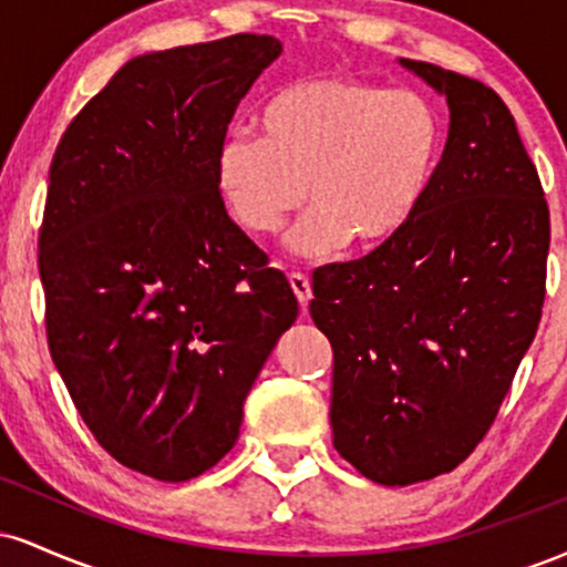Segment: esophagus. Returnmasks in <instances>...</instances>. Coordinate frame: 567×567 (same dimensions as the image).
I'll list each match as a JSON object with an SVG mask.
<instances>
[{
    "instance_id": "34e87169",
    "label": "esophagus",
    "mask_w": 567,
    "mask_h": 567,
    "mask_svg": "<svg viewBox=\"0 0 567 567\" xmlns=\"http://www.w3.org/2000/svg\"><path fill=\"white\" fill-rule=\"evenodd\" d=\"M288 279H290L292 292H296L298 303H301V311H306V306H309V301H311V282H309V277L301 275V271H292Z\"/></svg>"
}]
</instances>
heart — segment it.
Here are the masks:
<instances>
[{"mask_svg":"<svg viewBox=\"0 0 567 567\" xmlns=\"http://www.w3.org/2000/svg\"><path fill=\"white\" fill-rule=\"evenodd\" d=\"M258 135L231 133L216 157L226 210L250 237L290 234L301 256L379 247L413 220L437 171L440 116L415 90L360 76H322L277 90L256 116Z\"/></svg>","mask_w":567,"mask_h":567,"instance_id":"b5f03b06","label":"heart"}]
</instances>
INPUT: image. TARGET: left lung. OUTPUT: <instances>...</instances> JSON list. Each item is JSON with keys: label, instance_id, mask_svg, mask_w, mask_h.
Returning <instances> with one entry per match:
<instances>
[{"label": "left lung", "instance_id": "obj_1", "mask_svg": "<svg viewBox=\"0 0 567 567\" xmlns=\"http://www.w3.org/2000/svg\"><path fill=\"white\" fill-rule=\"evenodd\" d=\"M400 63L445 95V152L405 229L320 266L309 303L333 347L336 451L392 487L455 470L485 437L538 330L549 256V207L506 103Z\"/></svg>", "mask_w": 567, "mask_h": 567}]
</instances>
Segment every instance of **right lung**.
Segmentation results:
<instances>
[{"label":"right lung","mask_w":567,"mask_h":567,"mask_svg":"<svg viewBox=\"0 0 567 567\" xmlns=\"http://www.w3.org/2000/svg\"><path fill=\"white\" fill-rule=\"evenodd\" d=\"M282 44L234 34L133 58L50 165L39 277L53 362L127 470L184 483L231 451L298 301L226 213L216 157Z\"/></svg>","instance_id":"add662e5"}]
</instances>
